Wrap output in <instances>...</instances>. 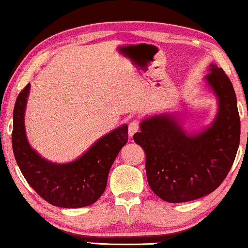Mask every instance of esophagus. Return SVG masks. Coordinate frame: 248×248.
Segmentation results:
<instances>
[{
  "mask_svg": "<svg viewBox=\"0 0 248 248\" xmlns=\"http://www.w3.org/2000/svg\"><path fill=\"white\" fill-rule=\"evenodd\" d=\"M139 130H140V123H139V121L134 120L128 124V135H130L131 138L133 137Z\"/></svg>",
  "mask_w": 248,
  "mask_h": 248,
  "instance_id": "34e87169",
  "label": "esophagus"
}]
</instances>
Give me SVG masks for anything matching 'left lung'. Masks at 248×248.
I'll return each instance as SVG.
<instances>
[{
	"mask_svg": "<svg viewBox=\"0 0 248 248\" xmlns=\"http://www.w3.org/2000/svg\"><path fill=\"white\" fill-rule=\"evenodd\" d=\"M205 81L218 98L219 110L211 126L187 134L169 115L142 122L133 135L145 152L150 188L169 203L203 198L218 188L235 160L240 139V118L232 81L221 67L210 65Z\"/></svg>",
	"mask_w": 248,
	"mask_h": 248,
	"instance_id": "left-lung-1",
	"label": "left lung"
}]
</instances>
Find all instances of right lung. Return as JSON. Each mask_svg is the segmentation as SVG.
Here are the masks:
<instances>
[{"mask_svg": "<svg viewBox=\"0 0 248 248\" xmlns=\"http://www.w3.org/2000/svg\"><path fill=\"white\" fill-rule=\"evenodd\" d=\"M29 90L30 83L19 93L13 109L12 148L23 177L52 205L73 209L93 204L105 192L111 165L128 140L127 125L99 139L72 162H50L40 157L27 140L25 110Z\"/></svg>", "mask_w": 248, "mask_h": 248, "instance_id": "1", "label": "right lung"}]
</instances>
